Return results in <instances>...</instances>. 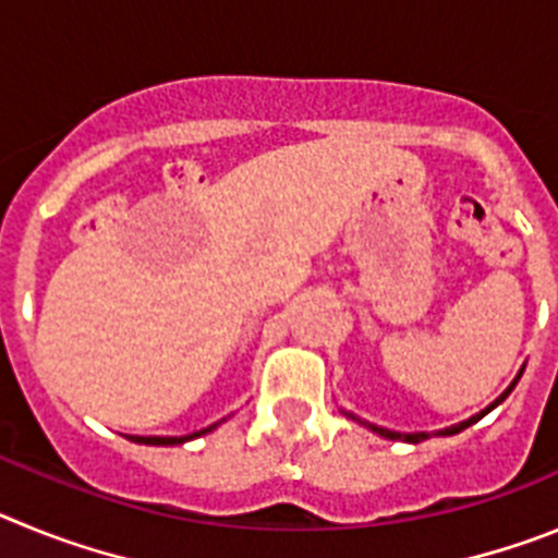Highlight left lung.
Listing matches in <instances>:
<instances>
[{"mask_svg": "<svg viewBox=\"0 0 558 558\" xmlns=\"http://www.w3.org/2000/svg\"><path fill=\"white\" fill-rule=\"evenodd\" d=\"M520 377H522V372H520V374H517V379H520ZM517 379H514V383H511V386H509V388H506V391H502V393H500V397H497V399H495V402H492V405H489V408H486V411H481V413H477V416L466 418V422H461V425H452V427H447V430H438V436H456V433H461V430H463V427H470V425H475L477 418H483V416H486V413H489V411H495V408H497V405H500L502 399H506V397H509V393H511V391H514V386H517ZM347 416H349V418H354V422H360V425H366V427H368V430L379 433V436H383V438H391V441H408V445H418V441H425V438H430V433H397V430H386V427L368 425V422H363V418H357V416H354V413H347Z\"/></svg>", "mask_w": 558, "mask_h": 558, "instance_id": "left-lung-1", "label": "left lung"}]
</instances>
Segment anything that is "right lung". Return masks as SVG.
I'll use <instances>...</instances> for the list:
<instances>
[{
	"label": "right lung",
	"mask_w": 558,
	"mask_h": 558,
	"mask_svg": "<svg viewBox=\"0 0 558 558\" xmlns=\"http://www.w3.org/2000/svg\"><path fill=\"white\" fill-rule=\"evenodd\" d=\"M220 425V422H218ZM218 425H209L198 433H190V436H131V441L136 445H156V447H172V445H184V441H192V438L204 436V433H211Z\"/></svg>",
	"instance_id": "1"
}]
</instances>
